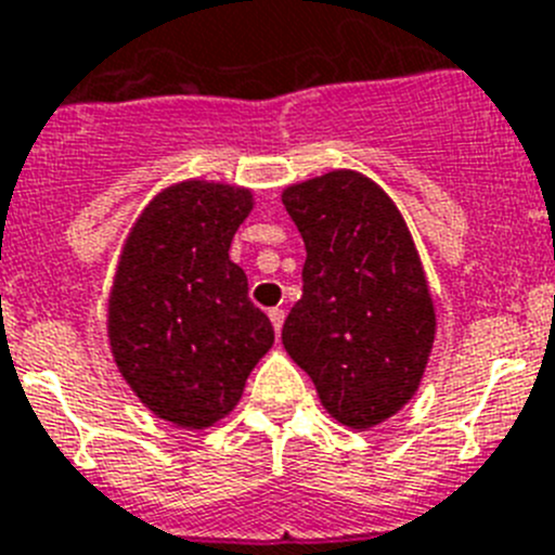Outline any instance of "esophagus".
<instances>
[{"instance_id": "1", "label": "esophagus", "mask_w": 555, "mask_h": 555, "mask_svg": "<svg viewBox=\"0 0 555 555\" xmlns=\"http://www.w3.org/2000/svg\"><path fill=\"white\" fill-rule=\"evenodd\" d=\"M268 318H271V323H273V332L282 334V326H284V309H279V307L268 309Z\"/></svg>"}]
</instances>
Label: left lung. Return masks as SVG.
I'll use <instances>...</instances> for the list:
<instances>
[{
    "label": "left lung",
    "mask_w": 555,
    "mask_h": 555,
    "mask_svg": "<svg viewBox=\"0 0 555 555\" xmlns=\"http://www.w3.org/2000/svg\"><path fill=\"white\" fill-rule=\"evenodd\" d=\"M307 246L304 296L282 343L334 421L371 428L421 384L431 353V293L392 198L362 173L332 171L282 196Z\"/></svg>",
    "instance_id": "obj_1"
}]
</instances>
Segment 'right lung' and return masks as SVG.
Returning a JSON list of instances; mask_svg holds the SVG:
<instances>
[{
  "instance_id": "right-lung-1",
  "label": "right lung",
  "mask_w": 555,
  "mask_h": 555,
  "mask_svg": "<svg viewBox=\"0 0 555 555\" xmlns=\"http://www.w3.org/2000/svg\"><path fill=\"white\" fill-rule=\"evenodd\" d=\"M251 191L179 182L159 193L124 243L109 293V346L134 396L163 421L204 428L241 401L273 346L268 314L229 246Z\"/></svg>"
}]
</instances>
